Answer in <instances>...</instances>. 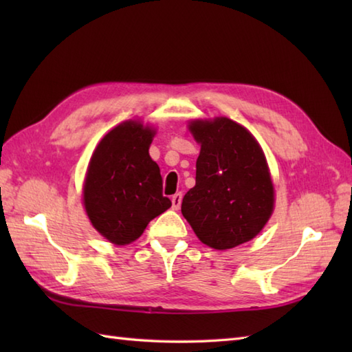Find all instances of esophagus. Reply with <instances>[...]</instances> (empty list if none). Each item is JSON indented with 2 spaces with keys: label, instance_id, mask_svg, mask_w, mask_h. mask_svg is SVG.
I'll return each instance as SVG.
<instances>
[{
  "label": "esophagus",
  "instance_id": "34e87169",
  "mask_svg": "<svg viewBox=\"0 0 352 352\" xmlns=\"http://www.w3.org/2000/svg\"><path fill=\"white\" fill-rule=\"evenodd\" d=\"M182 199H183V193L182 192H178V193H175L174 197H172V208H174V210H178V208H180Z\"/></svg>",
  "mask_w": 352,
  "mask_h": 352
}]
</instances>
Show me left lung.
I'll list each match as a JSON object with an SVG mask.
<instances>
[{
	"label": "left lung",
	"instance_id": "1",
	"mask_svg": "<svg viewBox=\"0 0 352 352\" xmlns=\"http://www.w3.org/2000/svg\"><path fill=\"white\" fill-rule=\"evenodd\" d=\"M201 144L195 186L186 193L182 213L203 243L230 250L251 241L274 208V188L257 140L228 118L193 121Z\"/></svg>",
	"mask_w": 352,
	"mask_h": 352
}]
</instances>
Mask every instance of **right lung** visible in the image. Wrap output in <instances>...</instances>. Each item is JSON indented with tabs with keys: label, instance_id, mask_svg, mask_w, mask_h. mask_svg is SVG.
Returning <instances> with one entry per match:
<instances>
[{
	"label": "right lung",
	"instance_id": "add662e5",
	"mask_svg": "<svg viewBox=\"0 0 352 352\" xmlns=\"http://www.w3.org/2000/svg\"><path fill=\"white\" fill-rule=\"evenodd\" d=\"M154 130L129 121L96 146L85 183V207L92 226L115 245L136 241L155 216L166 212L159 164L149 157Z\"/></svg>",
	"mask_w": 352,
	"mask_h": 352
}]
</instances>
